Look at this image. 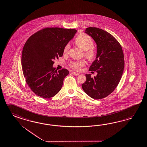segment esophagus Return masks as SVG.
Segmentation results:
<instances>
[{
  "label": "esophagus",
  "instance_id": "1",
  "mask_svg": "<svg viewBox=\"0 0 147 147\" xmlns=\"http://www.w3.org/2000/svg\"><path fill=\"white\" fill-rule=\"evenodd\" d=\"M72 74H74V75H79L80 74L79 73H78V72H71Z\"/></svg>",
  "mask_w": 147,
  "mask_h": 147
}]
</instances>
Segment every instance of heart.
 Returning <instances> with one entry per match:
<instances>
[{
  "mask_svg": "<svg viewBox=\"0 0 147 147\" xmlns=\"http://www.w3.org/2000/svg\"><path fill=\"white\" fill-rule=\"evenodd\" d=\"M75 44L80 49L84 51V56L88 60L93 61L96 58L98 51L95 47L93 46V40L90 36L86 34H80L76 39ZM69 48L70 45L68 44L64 46L63 53H68ZM85 64V61L83 60L74 61L70 63V67L74 70L78 71Z\"/></svg>",
  "mask_w": 147,
  "mask_h": 147,
  "instance_id": "b5f03b06",
  "label": "heart"
}]
</instances>
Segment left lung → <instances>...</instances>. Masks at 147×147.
I'll list each match as a JSON object with an SVG mask.
<instances>
[{"label": "left lung", "mask_w": 147, "mask_h": 147, "mask_svg": "<svg viewBox=\"0 0 147 147\" xmlns=\"http://www.w3.org/2000/svg\"><path fill=\"white\" fill-rule=\"evenodd\" d=\"M96 44L98 55L89 71L96 72L92 78L86 74V80L82 85L84 91L90 98L101 99L111 94L121 80L124 69L123 49L116 39L109 32L95 27L85 31Z\"/></svg>", "instance_id": "8db88e82"}]
</instances>
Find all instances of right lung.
Here are the masks:
<instances>
[{
  "label": "right lung",
  "instance_id": "add662e5",
  "mask_svg": "<svg viewBox=\"0 0 147 147\" xmlns=\"http://www.w3.org/2000/svg\"><path fill=\"white\" fill-rule=\"evenodd\" d=\"M77 30L60 28H46L32 34L23 49V74L30 89L39 96L52 98L61 90L64 78L69 74L66 69L57 72L54 60L62 57L64 46Z\"/></svg>",
  "mask_w": 147,
  "mask_h": 147
}]
</instances>
